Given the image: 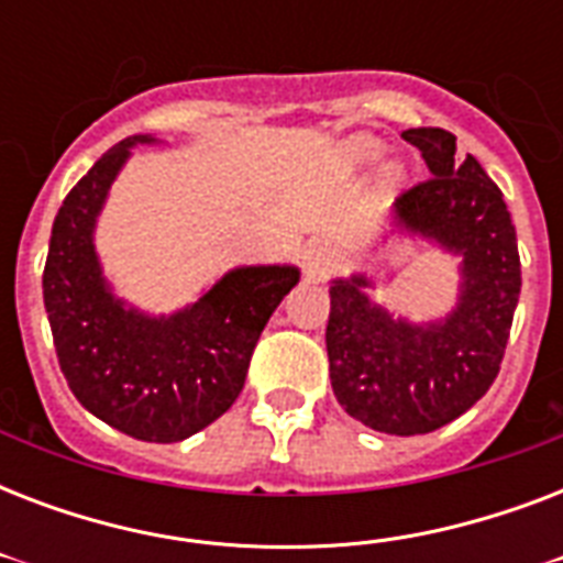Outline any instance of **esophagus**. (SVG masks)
Returning <instances> with one entry per match:
<instances>
[{
  "instance_id": "1",
  "label": "esophagus",
  "mask_w": 563,
  "mask_h": 563,
  "mask_svg": "<svg viewBox=\"0 0 563 563\" xmlns=\"http://www.w3.org/2000/svg\"><path fill=\"white\" fill-rule=\"evenodd\" d=\"M339 263V251L330 239H312L303 254V274L307 280H324Z\"/></svg>"
}]
</instances>
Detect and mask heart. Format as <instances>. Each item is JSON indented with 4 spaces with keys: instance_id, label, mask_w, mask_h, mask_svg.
<instances>
[{
    "instance_id": "obj_1",
    "label": "heart",
    "mask_w": 563,
    "mask_h": 563,
    "mask_svg": "<svg viewBox=\"0 0 563 563\" xmlns=\"http://www.w3.org/2000/svg\"><path fill=\"white\" fill-rule=\"evenodd\" d=\"M374 154H376V145L371 143V140H356V143L351 145V157H353V161H356V163L371 161Z\"/></svg>"
}]
</instances>
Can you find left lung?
<instances>
[{
    "mask_svg": "<svg viewBox=\"0 0 563 563\" xmlns=\"http://www.w3.org/2000/svg\"><path fill=\"white\" fill-rule=\"evenodd\" d=\"M432 178L397 198V221L462 256V298L444 324L394 321L362 291L330 286L327 356L339 406L388 435L435 432L471 409L497 379L520 300V254L503 192L467 154L455 161L444 128H409Z\"/></svg>",
    "mask_w": 563,
    "mask_h": 563,
    "instance_id": "left-lung-1",
    "label": "left lung"
}]
</instances>
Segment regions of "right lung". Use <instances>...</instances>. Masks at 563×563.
Segmentation results:
<instances>
[{"label": "right lung", "mask_w": 563, "mask_h": 563, "mask_svg": "<svg viewBox=\"0 0 563 563\" xmlns=\"http://www.w3.org/2000/svg\"><path fill=\"white\" fill-rule=\"evenodd\" d=\"M134 136L96 161L57 210L43 268V300L57 365L84 409L140 441L175 444L236 402L263 327L298 268L260 265L221 277L172 318L125 309L101 280L92 228Z\"/></svg>", "instance_id": "add662e5"}]
</instances>
